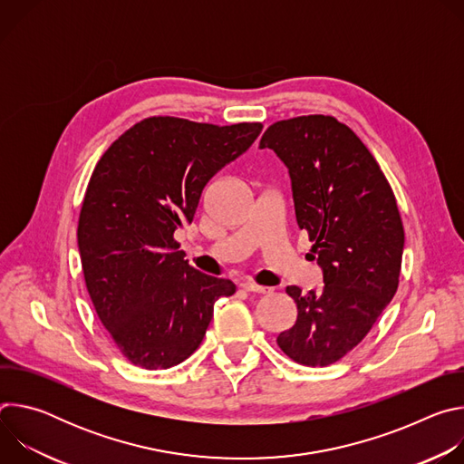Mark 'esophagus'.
<instances>
[{
	"label": "esophagus",
	"instance_id": "obj_1",
	"mask_svg": "<svg viewBox=\"0 0 464 464\" xmlns=\"http://www.w3.org/2000/svg\"><path fill=\"white\" fill-rule=\"evenodd\" d=\"M242 288H244L246 292H255V294H270V292H272V288H268V286H260V285H255V283H251V281H246V283H242Z\"/></svg>",
	"mask_w": 464,
	"mask_h": 464
}]
</instances>
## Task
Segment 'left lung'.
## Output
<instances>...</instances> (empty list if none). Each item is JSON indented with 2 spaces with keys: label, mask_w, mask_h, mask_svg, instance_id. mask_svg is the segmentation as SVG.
Listing matches in <instances>:
<instances>
[{
  "label": "left lung",
  "mask_w": 464,
  "mask_h": 464,
  "mask_svg": "<svg viewBox=\"0 0 464 464\" xmlns=\"http://www.w3.org/2000/svg\"><path fill=\"white\" fill-rule=\"evenodd\" d=\"M258 149L274 150L286 165L295 220L308 231L323 274L319 290L286 288L297 319L277 345L297 363L326 367L367 336L399 288L401 213L372 154L334 117L279 121Z\"/></svg>",
  "instance_id": "1"
}]
</instances>
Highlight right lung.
Instances as JSON below:
<instances>
[{
  "instance_id": "add662e5",
  "label": "right lung",
  "mask_w": 464,
  "mask_h": 464,
  "mask_svg": "<svg viewBox=\"0 0 464 464\" xmlns=\"http://www.w3.org/2000/svg\"><path fill=\"white\" fill-rule=\"evenodd\" d=\"M260 122L215 126L149 117L99 160L77 240L95 312L122 356L169 369L202 343L215 301L237 286L194 270L174 240L208 181L242 156Z\"/></svg>"
}]
</instances>
